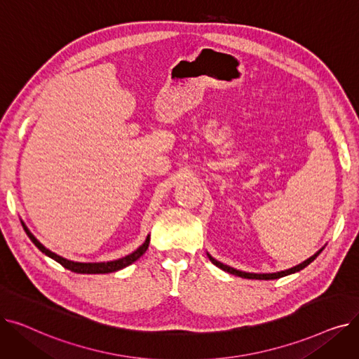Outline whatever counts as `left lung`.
<instances>
[{"instance_id": "obj_1", "label": "left lung", "mask_w": 359, "mask_h": 359, "mask_svg": "<svg viewBox=\"0 0 359 359\" xmlns=\"http://www.w3.org/2000/svg\"><path fill=\"white\" fill-rule=\"evenodd\" d=\"M322 250H323V249H322ZM322 250H318V252H317L316 255H313L310 259L304 260L303 263H299V265H297V266H294V268H291V269H287V271L276 272V273H249V272H241V271H237V269H234V268H230V266H227V265H224V263L215 260L211 255H208V257H210V260L214 263L215 266H218L219 269H222V271H225V272L233 273V275H236V276H241V278H246V279H278V278L287 276V275H291V273H295V272H298V271H301V269H304L306 266H309L310 263L320 255V252H322Z\"/></svg>"}]
</instances>
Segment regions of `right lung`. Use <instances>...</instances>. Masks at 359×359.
Wrapping results in <instances>:
<instances>
[{"instance_id": "1", "label": "right lung", "mask_w": 359, "mask_h": 359, "mask_svg": "<svg viewBox=\"0 0 359 359\" xmlns=\"http://www.w3.org/2000/svg\"><path fill=\"white\" fill-rule=\"evenodd\" d=\"M23 224V229L26 231V234L29 236V238L33 241L34 246L39 249L42 253H45L46 256H49L50 259L56 260L58 263H61V265L65 268V269H69L71 272H75V273H110V272H116L119 269H123L126 268L128 265H130V263H134L137 259H140L148 249V244H149V237H147V240L144 241V244L141 248H138L134 253H130L122 259H118V260H111V262H102V263H80V262H71V260H67L58 255H55L53 252L48 250L45 246H42V244L37 241L34 238V236L27 230V227Z\"/></svg>"}]
</instances>
